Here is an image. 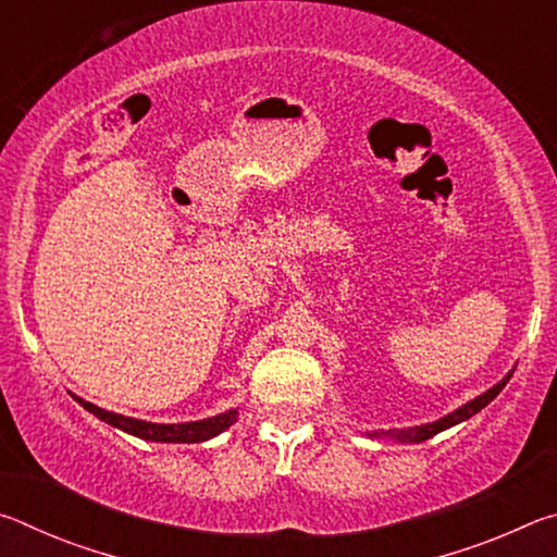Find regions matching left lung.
Returning <instances> with one entry per match:
<instances>
[{
    "mask_svg": "<svg viewBox=\"0 0 557 557\" xmlns=\"http://www.w3.org/2000/svg\"><path fill=\"white\" fill-rule=\"evenodd\" d=\"M513 375V371H508L502 381H498L496 385H492V388H488L486 393H482V395H476L474 400H469V403H465L461 405V408H457V410H451V412H447L445 418H440V420H435V422H428V425H414V428H391V430H373V432H369V437H373V440H393V442H405V445H420V442H425V440H430V437H435L437 432H442V430H449V428H455V425H459V422H465V420H469L471 414H476L479 410H484L488 403H492L498 393L504 391V385L508 383V379H511Z\"/></svg>",
    "mask_w": 557,
    "mask_h": 557,
    "instance_id": "obj_1",
    "label": "left lung"
}]
</instances>
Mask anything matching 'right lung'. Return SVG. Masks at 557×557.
<instances>
[{"instance_id": "1", "label": "right lung", "mask_w": 557, "mask_h": 557, "mask_svg": "<svg viewBox=\"0 0 557 557\" xmlns=\"http://www.w3.org/2000/svg\"><path fill=\"white\" fill-rule=\"evenodd\" d=\"M75 403H81L83 408L88 412L96 414L102 422H108V425L117 428L122 432H127V435H135L139 440H147V442H174V445H196V442H206L215 435H221V432L228 430L235 420H238V408H231L225 412L213 414V418H203V420H191V422H147V420H137V418H127V414H120V412H110V410H102L98 405H92L88 400L78 398V395L71 393Z\"/></svg>"}]
</instances>
